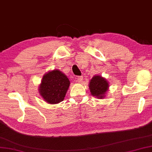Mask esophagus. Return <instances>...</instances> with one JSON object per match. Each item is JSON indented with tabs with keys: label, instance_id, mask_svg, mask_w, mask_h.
<instances>
[{
	"label": "esophagus",
	"instance_id": "esophagus-1",
	"mask_svg": "<svg viewBox=\"0 0 152 152\" xmlns=\"http://www.w3.org/2000/svg\"><path fill=\"white\" fill-rule=\"evenodd\" d=\"M83 79V76H78L77 77V80L79 83H81Z\"/></svg>",
	"mask_w": 152,
	"mask_h": 152
}]
</instances>
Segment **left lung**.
Segmentation results:
<instances>
[{
	"instance_id": "obj_1",
	"label": "left lung",
	"mask_w": 152,
	"mask_h": 152,
	"mask_svg": "<svg viewBox=\"0 0 152 152\" xmlns=\"http://www.w3.org/2000/svg\"><path fill=\"white\" fill-rule=\"evenodd\" d=\"M89 89L91 94L97 99H104L109 90V83L106 78L100 75H95L89 83Z\"/></svg>"
}]
</instances>
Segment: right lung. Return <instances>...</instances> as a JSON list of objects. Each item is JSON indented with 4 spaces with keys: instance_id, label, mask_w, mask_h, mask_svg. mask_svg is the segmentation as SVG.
<instances>
[{
    "instance_id": "right-lung-1",
    "label": "right lung",
    "mask_w": 152,
    "mask_h": 152,
    "mask_svg": "<svg viewBox=\"0 0 152 152\" xmlns=\"http://www.w3.org/2000/svg\"><path fill=\"white\" fill-rule=\"evenodd\" d=\"M69 86L67 76L61 71L53 69L44 75L38 90L46 103L57 104L64 100Z\"/></svg>"
}]
</instances>
